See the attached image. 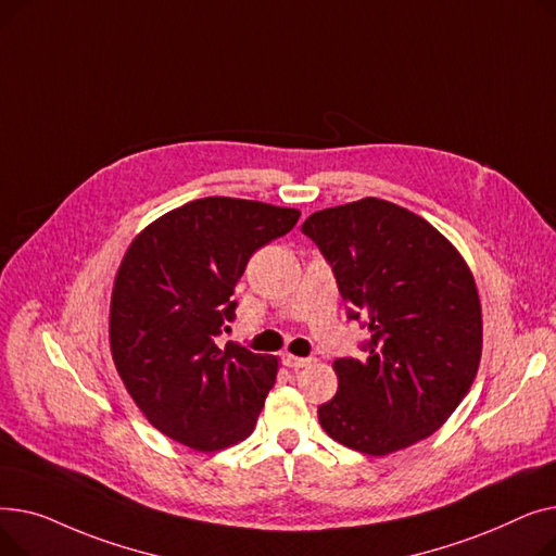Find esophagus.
Here are the masks:
<instances>
[{
    "label": "esophagus",
    "mask_w": 556,
    "mask_h": 556,
    "mask_svg": "<svg viewBox=\"0 0 556 556\" xmlns=\"http://www.w3.org/2000/svg\"><path fill=\"white\" fill-rule=\"evenodd\" d=\"M281 361L290 369H302V367H308L313 363V358H300V356H293V354H283Z\"/></svg>",
    "instance_id": "esophagus-1"
}]
</instances>
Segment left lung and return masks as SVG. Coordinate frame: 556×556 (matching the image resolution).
<instances>
[{"instance_id":"8db88e82","label":"left lung","mask_w":556,"mask_h":556,"mask_svg":"<svg viewBox=\"0 0 556 556\" xmlns=\"http://www.w3.org/2000/svg\"><path fill=\"white\" fill-rule=\"evenodd\" d=\"M302 231L331 263L367 358H338V392L317 407L338 444L365 455L413 446L455 413L482 356L471 268L421 216L381 198L311 214Z\"/></svg>"}]
</instances>
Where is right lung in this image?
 <instances>
[{"label": "right lung", "mask_w": 556, "mask_h": 556, "mask_svg": "<svg viewBox=\"0 0 556 556\" xmlns=\"http://www.w3.org/2000/svg\"><path fill=\"white\" fill-rule=\"evenodd\" d=\"M298 210L200 198L143 227L116 270L110 352L143 417L173 442L212 453L243 442L279 361L216 338L250 256L295 227Z\"/></svg>", "instance_id": "obj_1"}]
</instances>
